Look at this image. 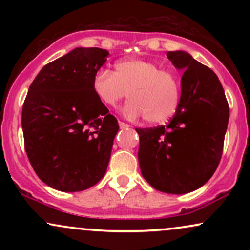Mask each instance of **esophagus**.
Here are the masks:
<instances>
[{
  "instance_id": "esophagus-1",
  "label": "esophagus",
  "mask_w": 250,
  "mask_h": 250,
  "mask_svg": "<svg viewBox=\"0 0 250 250\" xmlns=\"http://www.w3.org/2000/svg\"><path fill=\"white\" fill-rule=\"evenodd\" d=\"M119 125H120V128H121V129L129 128V125H127V123H125V122H121V121L119 122Z\"/></svg>"
}]
</instances>
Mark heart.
I'll return each mask as SVG.
<instances>
[{
    "label": "heart",
    "mask_w": 250,
    "mask_h": 250,
    "mask_svg": "<svg viewBox=\"0 0 250 250\" xmlns=\"http://www.w3.org/2000/svg\"><path fill=\"white\" fill-rule=\"evenodd\" d=\"M91 90L104 107L114 108L128 90L121 113L127 119L145 116L149 123H161L176 111L181 97L180 77L171 69H161L156 62L143 59H123L114 73L101 68L91 79Z\"/></svg>",
    "instance_id": "1"
}]
</instances>
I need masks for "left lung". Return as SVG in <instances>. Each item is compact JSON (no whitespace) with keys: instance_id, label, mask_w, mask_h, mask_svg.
I'll use <instances>...</instances> for the list:
<instances>
[{"instance_id":"obj_1","label":"left lung","mask_w":250,"mask_h":250,"mask_svg":"<svg viewBox=\"0 0 250 250\" xmlns=\"http://www.w3.org/2000/svg\"><path fill=\"white\" fill-rule=\"evenodd\" d=\"M181 79V97L167 125L136 128L139 163L151 187L187 194L202 187L219 166L228 127L225 90L213 70L183 50L168 51Z\"/></svg>"}]
</instances>
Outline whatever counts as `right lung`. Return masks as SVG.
I'll list each match as a JSON object with an SVG mask.
<instances>
[{
    "mask_svg": "<svg viewBox=\"0 0 250 250\" xmlns=\"http://www.w3.org/2000/svg\"><path fill=\"white\" fill-rule=\"evenodd\" d=\"M108 50L75 48L48 63L30 84L22 108L28 159L42 182L81 191L104 176L119 123L91 90Z\"/></svg>",
    "mask_w": 250,
    "mask_h": 250,
    "instance_id": "add662e5",
    "label": "right lung"
}]
</instances>
